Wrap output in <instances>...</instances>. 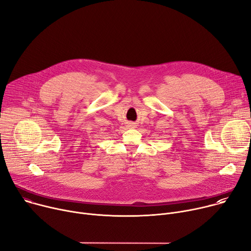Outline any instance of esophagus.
I'll return each mask as SVG.
<instances>
[{
  "mask_svg": "<svg viewBox=\"0 0 251 251\" xmlns=\"http://www.w3.org/2000/svg\"><path fill=\"white\" fill-rule=\"evenodd\" d=\"M131 126H132V127H134V125H131Z\"/></svg>",
  "mask_w": 251,
  "mask_h": 251,
  "instance_id": "1",
  "label": "esophagus"
}]
</instances>
